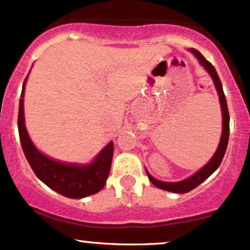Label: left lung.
Here are the masks:
<instances>
[{
  "label": "left lung",
  "mask_w": 250,
  "mask_h": 250,
  "mask_svg": "<svg viewBox=\"0 0 250 250\" xmlns=\"http://www.w3.org/2000/svg\"><path fill=\"white\" fill-rule=\"evenodd\" d=\"M191 53L194 54L195 56L197 57L201 64L205 67V69L210 74L211 79H213L215 87H216L217 93H219L220 96V102H221V108H222V117H223V128H222V135H221V140L219 143V147H217L216 153L214 154V156L211 157V160L209 161L207 165L205 166L201 170L197 171L196 174H194L193 176L188 177V179L180 181V182H162V181H157L155 180L153 176L147 171V175L150 180V182L153 183L155 187L163 189V190L167 191H173V193H179V194H183V193H188V191L193 190L194 188H196L197 186L201 185L205 180H207L211 174L219 168V166L222 162L223 156L226 154V149L227 146H228V140H229V111H228V107H227V100L225 96V93H223V88H222V83H221V80L219 75H217L216 70H215L214 65L211 64L210 62L207 61V60L203 57L202 54L200 53L199 50L196 49H190Z\"/></svg>",
  "instance_id": "8db88e82"
}]
</instances>
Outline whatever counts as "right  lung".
Listing matches in <instances>:
<instances>
[{
	"label": "right lung",
	"instance_id": "right-lung-1",
	"mask_svg": "<svg viewBox=\"0 0 250 250\" xmlns=\"http://www.w3.org/2000/svg\"><path fill=\"white\" fill-rule=\"evenodd\" d=\"M27 77L24 80L20 99L17 125L22 149L34 173L48 187L70 199H81L100 191L104 187L110 171L114 143L109 142L107 147L103 148V150L99 154L95 161L83 167L57 162L40 153L29 139L24 125L23 95Z\"/></svg>",
	"mask_w": 250,
	"mask_h": 250
}]
</instances>
